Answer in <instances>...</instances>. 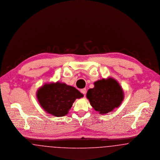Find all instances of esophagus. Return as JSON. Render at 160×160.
<instances>
[{
  "label": "esophagus",
  "mask_w": 160,
  "mask_h": 160,
  "mask_svg": "<svg viewBox=\"0 0 160 160\" xmlns=\"http://www.w3.org/2000/svg\"><path fill=\"white\" fill-rule=\"evenodd\" d=\"M81 92H82V94H84V96H85V94H86V88L81 89Z\"/></svg>",
  "instance_id": "esophagus-1"
}]
</instances>
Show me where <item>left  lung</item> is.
Masks as SVG:
<instances>
[{
	"mask_svg": "<svg viewBox=\"0 0 160 160\" xmlns=\"http://www.w3.org/2000/svg\"><path fill=\"white\" fill-rule=\"evenodd\" d=\"M86 97L95 111L106 114L122 104L125 94L118 81L109 76L94 82V88L88 90Z\"/></svg>",
	"mask_w": 160,
	"mask_h": 160,
	"instance_id": "8db88e82",
	"label": "left lung"
}]
</instances>
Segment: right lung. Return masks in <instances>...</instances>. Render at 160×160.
Here are the masks:
<instances>
[{"label": "right lung", "mask_w": 160, "mask_h": 160, "mask_svg": "<svg viewBox=\"0 0 160 160\" xmlns=\"http://www.w3.org/2000/svg\"><path fill=\"white\" fill-rule=\"evenodd\" d=\"M36 96L42 109L58 118L68 114L73 102L84 94L72 86L57 81L43 84L37 90Z\"/></svg>", "instance_id": "1"}]
</instances>
